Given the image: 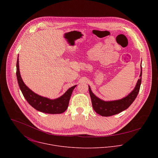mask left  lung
<instances>
[{
    "instance_id": "left-lung-1",
    "label": "left lung",
    "mask_w": 158,
    "mask_h": 158,
    "mask_svg": "<svg viewBox=\"0 0 158 158\" xmlns=\"http://www.w3.org/2000/svg\"><path fill=\"white\" fill-rule=\"evenodd\" d=\"M141 78L138 79V82L133 91L126 98L113 101H104L97 98L91 91V89L89 86V94L91 96L92 105L94 110L98 114L102 116H110L117 114L119 112L127 109L136 98L141 84L142 76V67L141 65Z\"/></svg>"
}]
</instances>
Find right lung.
Here are the masks:
<instances>
[{
  "label": "right lung",
  "mask_w": 158,
  "mask_h": 158,
  "mask_svg": "<svg viewBox=\"0 0 158 158\" xmlns=\"http://www.w3.org/2000/svg\"><path fill=\"white\" fill-rule=\"evenodd\" d=\"M16 67V74L19 87L24 97L31 106L39 111L48 114H61L65 111L68 107L73 91L76 85L70 87L61 97L51 100L35 94L26 85L20 74L19 59H17Z\"/></svg>",
  "instance_id": "add662e5"
}]
</instances>
